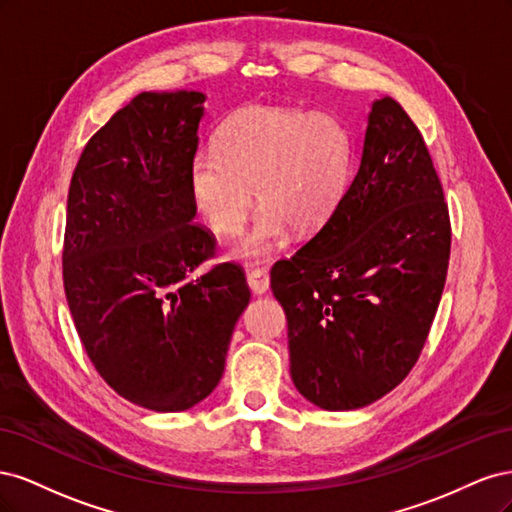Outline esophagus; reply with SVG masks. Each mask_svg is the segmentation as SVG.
Here are the masks:
<instances>
[{
	"mask_svg": "<svg viewBox=\"0 0 512 512\" xmlns=\"http://www.w3.org/2000/svg\"><path fill=\"white\" fill-rule=\"evenodd\" d=\"M247 284L254 294H265L269 290V273L265 269H247Z\"/></svg>",
	"mask_w": 512,
	"mask_h": 512,
	"instance_id": "esophagus-1",
	"label": "esophagus"
}]
</instances>
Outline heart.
<instances>
[{"instance_id": "obj_1", "label": "heart", "mask_w": 512, "mask_h": 512, "mask_svg": "<svg viewBox=\"0 0 512 512\" xmlns=\"http://www.w3.org/2000/svg\"><path fill=\"white\" fill-rule=\"evenodd\" d=\"M350 175V138L329 113L282 106H250L232 115L215 151L190 164V192L200 218L218 235H235L256 196L254 228L239 243L241 256H265L288 228L312 232L329 220Z\"/></svg>"}]
</instances>
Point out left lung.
<instances>
[{
    "label": "left lung",
    "mask_w": 512,
    "mask_h": 512,
    "mask_svg": "<svg viewBox=\"0 0 512 512\" xmlns=\"http://www.w3.org/2000/svg\"><path fill=\"white\" fill-rule=\"evenodd\" d=\"M451 256V220L427 145L404 108L371 104L359 168L329 220L277 260L290 376L324 410L374 404L421 356Z\"/></svg>",
    "instance_id": "1"
}]
</instances>
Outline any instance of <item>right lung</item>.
<instances>
[{
    "label": "right lung",
    "instance_id": "obj_1",
    "mask_svg": "<svg viewBox=\"0 0 512 512\" xmlns=\"http://www.w3.org/2000/svg\"><path fill=\"white\" fill-rule=\"evenodd\" d=\"M205 94L143 91L89 138L74 168L64 290L98 374L136 406L181 412L218 386L250 303L245 273L194 224L190 164Z\"/></svg>",
    "mask_w": 512,
    "mask_h": 512
}]
</instances>
